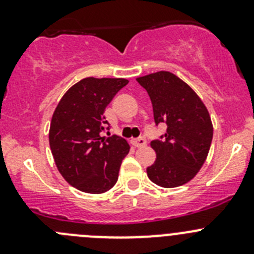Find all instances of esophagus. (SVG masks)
<instances>
[{
	"instance_id": "esophagus-1",
	"label": "esophagus",
	"mask_w": 254,
	"mask_h": 254,
	"mask_svg": "<svg viewBox=\"0 0 254 254\" xmlns=\"http://www.w3.org/2000/svg\"><path fill=\"white\" fill-rule=\"evenodd\" d=\"M132 143H133V146L141 147V146H145V145L147 143V141L145 137H138V138H133V140H132Z\"/></svg>"
}]
</instances>
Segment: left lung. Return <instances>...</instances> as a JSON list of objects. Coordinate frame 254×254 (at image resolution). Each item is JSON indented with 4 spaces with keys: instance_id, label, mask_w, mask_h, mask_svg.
I'll return each instance as SVG.
<instances>
[{
    "instance_id": "8db88e82",
    "label": "left lung",
    "mask_w": 254,
    "mask_h": 254,
    "mask_svg": "<svg viewBox=\"0 0 254 254\" xmlns=\"http://www.w3.org/2000/svg\"><path fill=\"white\" fill-rule=\"evenodd\" d=\"M147 91L155 125L167 131L151 141L156 160L147 177L165 188L185 185L197 174L207 158L212 141V123L205 104L185 81L168 71L137 78Z\"/></svg>"
}]
</instances>
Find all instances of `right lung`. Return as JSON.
Listing matches in <instances>:
<instances>
[{
    "mask_svg": "<svg viewBox=\"0 0 254 254\" xmlns=\"http://www.w3.org/2000/svg\"><path fill=\"white\" fill-rule=\"evenodd\" d=\"M125 78L86 77L62 96L52 117L49 145L56 165L72 187L103 193L117 183L129 145L120 136H103L109 129L104 111Z\"/></svg>",
    "mask_w": 254,
    "mask_h": 254,
    "instance_id": "obj_1",
    "label": "right lung"
}]
</instances>
